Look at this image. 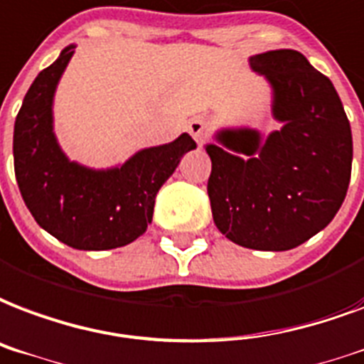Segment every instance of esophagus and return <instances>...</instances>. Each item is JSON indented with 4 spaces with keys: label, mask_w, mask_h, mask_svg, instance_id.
<instances>
[{
    "label": "esophagus",
    "mask_w": 364,
    "mask_h": 364,
    "mask_svg": "<svg viewBox=\"0 0 364 364\" xmlns=\"http://www.w3.org/2000/svg\"><path fill=\"white\" fill-rule=\"evenodd\" d=\"M188 133L193 135V139L196 143H204L208 139V132H210V126H208V122L202 118V116H196L193 120L187 124Z\"/></svg>",
    "instance_id": "1"
}]
</instances>
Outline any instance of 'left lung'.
<instances>
[{
    "instance_id": "8db88e82",
    "label": "left lung",
    "mask_w": 364,
    "mask_h": 364,
    "mask_svg": "<svg viewBox=\"0 0 364 364\" xmlns=\"http://www.w3.org/2000/svg\"><path fill=\"white\" fill-rule=\"evenodd\" d=\"M273 85V116L284 126L265 141L256 129H225L208 145V196L215 225L238 246L296 248L323 231L348 194L351 127L328 77L304 55L279 49L250 57Z\"/></svg>"
}]
</instances>
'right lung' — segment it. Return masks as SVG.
Listing matches in <instances>:
<instances>
[{
	"instance_id": "obj_1",
	"label": "right lung",
	"mask_w": 364,
	"mask_h": 364,
	"mask_svg": "<svg viewBox=\"0 0 364 364\" xmlns=\"http://www.w3.org/2000/svg\"><path fill=\"white\" fill-rule=\"evenodd\" d=\"M72 55L74 46L63 49L22 101L13 135L16 183L38 225L60 242L76 250L120 248L146 231L156 193L196 143L183 133L105 171L70 162L53 135L51 105Z\"/></svg>"
}]
</instances>
